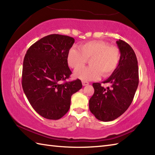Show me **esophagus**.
<instances>
[{
    "mask_svg": "<svg viewBox=\"0 0 155 155\" xmlns=\"http://www.w3.org/2000/svg\"><path fill=\"white\" fill-rule=\"evenodd\" d=\"M82 84H83V86H86V85L89 84V83H88V82H87V81H83L82 82Z\"/></svg>",
    "mask_w": 155,
    "mask_h": 155,
    "instance_id": "obj_1",
    "label": "esophagus"
}]
</instances>
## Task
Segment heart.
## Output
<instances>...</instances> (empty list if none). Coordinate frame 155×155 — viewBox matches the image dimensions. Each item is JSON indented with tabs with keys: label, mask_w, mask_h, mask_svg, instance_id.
I'll return each instance as SVG.
<instances>
[{
	"label": "heart",
	"mask_w": 155,
	"mask_h": 155,
	"mask_svg": "<svg viewBox=\"0 0 155 155\" xmlns=\"http://www.w3.org/2000/svg\"><path fill=\"white\" fill-rule=\"evenodd\" d=\"M79 48H70L67 63L71 68L78 69L90 59L91 66L81 68L74 72V77L81 81L97 80L101 75L108 77L114 71L119 62V49L115 46H109L105 41H88L81 44Z\"/></svg>",
	"instance_id": "b5f03b06"
}]
</instances>
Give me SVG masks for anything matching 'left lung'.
I'll list each match as a JSON object with an SVG mask.
<instances>
[{"instance_id":"1","label":"left lung","mask_w":155,"mask_h":155,"mask_svg":"<svg viewBox=\"0 0 155 155\" xmlns=\"http://www.w3.org/2000/svg\"><path fill=\"white\" fill-rule=\"evenodd\" d=\"M120 52L119 62L110 77L103 83H94V94L89 100V109L98 120L111 121L129 107L139 85L138 61L132 47L122 40L117 41Z\"/></svg>"}]
</instances>
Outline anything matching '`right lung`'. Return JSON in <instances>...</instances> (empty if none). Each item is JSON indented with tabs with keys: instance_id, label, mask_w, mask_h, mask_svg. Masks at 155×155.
Here are the masks:
<instances>
[{
	"instance_id": "1",
	"label": "right lung",
	"mask_w": 155,
	"mask_h": 155,
	"mask_svg": "<svg viewBox=\"0 0 155 155\" xmlns=\"http://www.w3.org/2000/svg\"><path fill=\"white\" fill-rule=\"evenodd\" d=\"M74 42L68 36L50 35L31 45L25 56L23 91L35 110L47 119L63 117L70 108L71 96L83 87L79 79L66 81L72 74L67 54Z\"/></svg>"
}]
</instances>
